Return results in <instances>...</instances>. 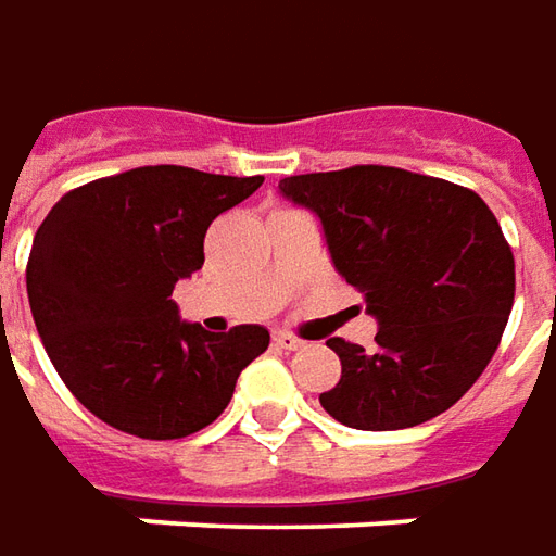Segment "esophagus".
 I'll return each mask as SVG.
<instances>
[{
    "mask_svg": "<svg viewBox=\"0 0 556 556\" xmlns=\"http://www.w3.org/2000/svg\"><path fill=\"white\" fill-rule=\"evenodd\" d=\"M274 346H279V350H298V346H304V341L294 338L292 331H274Z\"/></svg>",
    "mask_w": 556,
    "mask_h": 556,
    "instance_id": "34e87169",
    "label": "esophagus"
}]
</instances>
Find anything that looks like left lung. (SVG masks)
I'll use <instances>...</instances> for the list:
<instances>
[{
	"instance_id": "left-lung-1",
	"label": "left lung",
	"mask_w": 556,
	"mask_h": 556,
	"mask_svg": "<svg viewBox=\"0 0 556 556\" xmlns=\"http://www.w3.org/2000/svg\"><path fill=\"white\" fill-rule=\"evenodd\" d=\"M279 191L323 218L331 262L362 292L374 350L331 338L338 387L319 395L350 429H410L453 407L484 374L515 304V255L471 188L410 169L289 176Z\"/></svg>"
}]
</instances>
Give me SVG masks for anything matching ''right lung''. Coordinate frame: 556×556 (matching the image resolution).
<instances>
[{
    "instance_id": "obj_1",
    "label": "right lung",
    "mask_w": 556,
    "mask_h": 556,
    "mask_svg": "<svg viewBox=\"0 0 556 556\" xmlns=\"http://www.w3.org/2000/svg\"><path fill=\"white\" fill-rule=\"evenodd\" d=\"M262 176L136 167L72 188L36 230L29 309L70 392L112 429L149 441L200 432L228 407L267 328L210 334L179 323L176 282L203 267L218 215Z\"/></svg>"
}]
</instances>
